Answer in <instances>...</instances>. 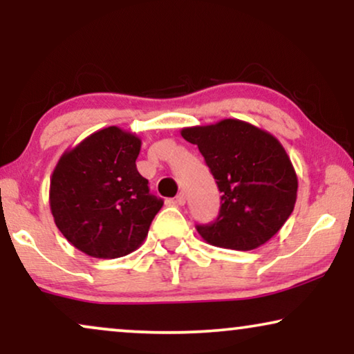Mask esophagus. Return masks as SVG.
I'll return each instance as SVG.
<instances>
[{
    "instance_id": "34e87169",
    "label": "esophagus",
    "mask_w": 354,
    "mask_h": 354,
    "mask_svg": "<svg viewBox=\"0 0 354 354\" xmlns=\"http://www.w3.org/2000/svg\"><path fill=\"white\" fill-rule=\"evenodd\" d=\"M185 201H187L185 193H178V195L176 196V203H177L178 206H183V205H185Z\"/></svg>"
}]
</instances>
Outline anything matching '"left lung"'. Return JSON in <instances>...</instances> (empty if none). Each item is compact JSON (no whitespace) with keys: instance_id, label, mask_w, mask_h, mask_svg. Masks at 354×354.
Segmentation results:
<instances>
[{"instance_id":"obj_1","label":"left lung","mask_w":354,"mask_h":354,"mask_svg":"<svg viewBox=\"0 0 354 354\" xmlns=\"http://www.w3.org/2000/svg\"><path fill=\"white\" fill-rule=\"evenodd\" d=\"M196 145L216 178L221 211L201 239L219 248L250 251L269 241L293 212L298 177L272 133L240 119L180 130Z\"/></svg>"}]
</instances>
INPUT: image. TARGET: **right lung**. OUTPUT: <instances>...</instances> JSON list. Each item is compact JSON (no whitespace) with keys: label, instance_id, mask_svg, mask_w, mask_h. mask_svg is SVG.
<instances>
[{"label":"right lung","instance_id":"add662e5","mask_svg":"<svg viewBox=\"0 0 354 354\" xmlns=\"http://www.w3.org/2000/svg\"><path fill=\"white\" fill-rule=\"evenodd\" d=\"M142 140L118 125L67 148L50 182L55 224L71 245L100 259L140 248L162 200L137 171Z\"/></svg>","mask_w":354,"mask_h":354}]
</instances>
